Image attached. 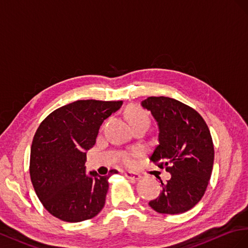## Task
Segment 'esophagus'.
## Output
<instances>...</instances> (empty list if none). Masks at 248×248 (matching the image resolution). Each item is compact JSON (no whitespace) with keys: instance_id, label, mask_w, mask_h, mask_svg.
<instances>
[{"instance_id":"1","label":"esophagus","mask_w":248,"mask_h":248,"mask_svg":"<svg viewBox=\"0 0 248 248\" xmlns=\"http://www.w3.org/2000/svg\"><path fill=\"white\" fill-rule=\"evenodd\" d=\"M124 175H125L126 178H128L129 180L137 181V180L141 179V175H140L139 173H136V172H130V171H128V172H125V173H124Z\"/></svg>"}]
</instances>
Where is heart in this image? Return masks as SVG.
<instances>
[{"mask_svg": "<svg viewBox=\"0 0 248 248\" xmlns=\"http://www.w3.org/2000/svg\"><path fill=\"white\" fill-rule=\"evenodd\" d=\"M125 115H126V118H128V120L130 122V124H132V126L137 124H140V123H150V118H148L147 113L136 105L130 106V107L125 111ZM136 155H138V152L134 153L132 155H126V157L124 158L125 163L129 165L133 164V162H134L133 157Z\"/></svg>", "mask_w": 248, "mask_h": 248, "instance_id": "b5f03b06", "label": "heart"}]
</instances>
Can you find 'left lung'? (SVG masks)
Instances as JSON below:
<instances>
[{
    "label": "left lung",
    "instance_id": "1",
    "mask_svg": "<svg viewBox=\"0 0 248 248\" xmlns=\"http://www.w3.org/2000/svg\"><path fill=\"white\" fill-rule=\"evenodd\" d=\"M141 106L151 111L159 128V144L150 160L166 166L171 178L162 184L157 199L148 204L162 214L192 209L206 192L214 163V145L201 114L166 96H150Z\"/></svg>",
    "mask_w": 248,
    "mask_h": 248
}]
</instances>
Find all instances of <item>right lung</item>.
I'll return each instance as SVG.
<instances>
[{
  "mask_svg": "<svg viewBox=\"0 0 248 248\" xmlns=\"http://www.w3.org/2000/svg\"><path fill=\"white\" fill-rule=\"evenodd\" d=\"M122 105L123 101H76L56 109L39 124L31 145V182L44 207L60 220H87L104 208L110 175L86 174V151L95 144L104 120Z\"/></svg>",
  "mask_w": 248,
  "mask_h": 248,
  "instance_id": "1",
  "label": "right lung"
}]
</instances>
